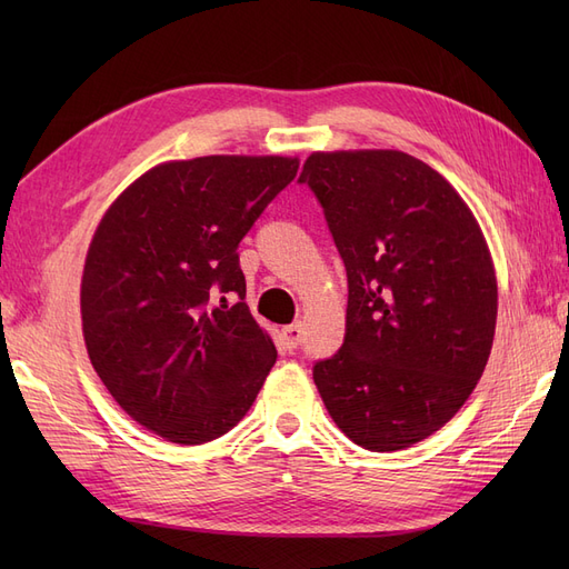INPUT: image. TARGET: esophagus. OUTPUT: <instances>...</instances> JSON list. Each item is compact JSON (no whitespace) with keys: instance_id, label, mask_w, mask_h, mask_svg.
<instances>
[{"instance_id":"obj_1","label":"esophagus","mask_w":569,"mask_h":569,"mask_svg":"<svg viewBox=\"0 0 569 569\" xmlns=\"http://www.w3.org/2000/svg\"><path fill=\"white\" fill-rule=\"evenodd\" d=\"M282 339H284L289 351L297 349L299 341H301V325H299V322H297V325H287L284 330H282Z\"/></svg>"}]
</instances>
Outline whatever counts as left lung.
Here are the masks:
<instances>
[{
    "instance_id": "8db88e82",
    "label": "left lung",
    "mask_w": 569,
    "mask_h": 569,
    "mask_svg": "<svg viewBox=\"0 0 569 569\" xmlns=\"http://www.w3.org/2000/svg\"><path fill=\"white\" fill-rule=\"evenodd\" d=\"M308 182L347 266V337L313 368L335 425L368 451L408 449L470 399L491 353L498 284L470 206L396 149L313 151Z\"/></svg>"
}]
</instances>
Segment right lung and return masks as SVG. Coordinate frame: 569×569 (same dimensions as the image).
<instances>
[{"mask_svg":"<svg viewBox=\"0 0 569 569\" xmlns=\"http://www.w3.org/2000/svg\"><path fill=\"white\" fill-rule=\"evenodd\" d=\"M297 170V157L166 161L99 220L80 282L84 347L113 401L166 441L230 432L274 366L237 247Z\"/></svg>","mask_w":569,"mask_h":569,"instance_id":"add662e5","label":"right lung"}]
</instances>
